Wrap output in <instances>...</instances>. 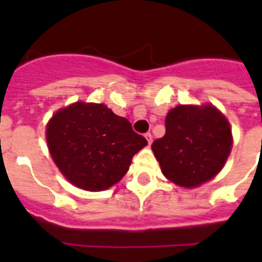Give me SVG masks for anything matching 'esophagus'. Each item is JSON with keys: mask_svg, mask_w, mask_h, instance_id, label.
Instances as JSON below:
<instances>
[{"mask_svg": "<svg viewBox=\"0 0 262 262\" xmlns=\"http://www.w3.org/2000/svg\"><path fill=\"white\" fill-rule=\"evenodd\" d=\"M145 139H147V141H148V145H151V144H152V135H151V133H147V135H145Z\"/></svg>", "mask_w": 262, "mask_h": 262, "instance_id": "34e87169", "label": "esophagus"}]
</instances>
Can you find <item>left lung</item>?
I'll return each mask as SVG.
<instances>
[{"label":"left lung","instance_id":"8db88e82","mask_svg":"<svg viewBox=\"0 0 262 262\" xmlns=\"http://www.w3.org/2000/svg\"><path fill=\"white\" fill-rule=\"evenodd\" d=\"M166 135L152 144L170 182L194 189L222 171L232 148L227 117L212 103L178 104L166 115Z\"/></svg>","mask_w":262,"mask_h":262}]
</instances>
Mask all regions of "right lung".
Instances as JSON below:
<instances>
[{
    "instance_id": "right-lung-1",
    "label": "right lung",
    "mask_w": 262,
    "mask_h": 262,
    "mask_svg": "<svg viewBox=\"0 0 262 262\" xmlns=\"http://www.w3.org/2000/svg\"><path fill=\"white\" fill-rule=\"evenodd\" d=\"M51 159L73 186L102 191L126 174L147 140L130 122L103 103L75 102L59 108L46 125Z\"/></svg>"
}]
</instances>
